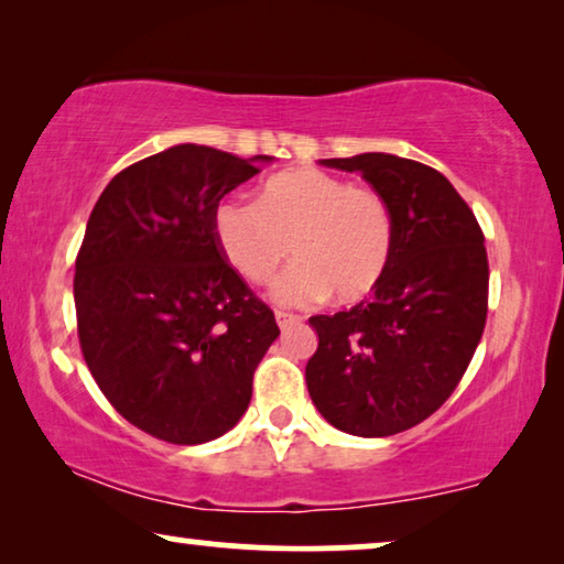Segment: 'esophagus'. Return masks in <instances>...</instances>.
<instances>
[{"label":"esophagus","instance_id":"34e87169","mask_svg":"<svg viewBox=\"0 0 564 564\" xmlns=\"http://www.w3.org/2000/svg\"><path fill=\"white\" fill-rule=\"evenodd\" d=\"M274 318H276V326H280L282 330L297 326V323L303 321V318H300V315H292V313H284V311H276Z\"/></svg>","mask_w":564,"mask_h":564}]
</instances>
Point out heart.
<instances>
[{"label": "heart", "mask_w": 564, "mask_h": 564, "mask_svg": "<svg viewBox=\"0 0 564 564\" xmlns=\"http://www.w3.org/2000/svg\"><path fill=\"white\" fill-rule=\"evenodd\" d=\"M215 243L246 282L264 284L297 259L274 288L282 305L367 297L388 272L395 226L380 192L354 187L321 169H290L264 182L257 199L228 197L213 215Z\"/></svg>", "instance_id": "1"}]
</instances>
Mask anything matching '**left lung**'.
Instances as JSON below:
<instances>
[{
	"label": "left lung",
	"mask_w": 564,
	"mask_h": 564,
	"mask_svg": "<svg viewBox=\"0 0 564 564\" xmlns=\"http://www.w3.org/2000/svg\"><path fill=\"white\" fill-rule=\"evenodd\" d=\"M361 174L390 205L395 243L372 297L313 315V405L351 436H392L452 395L488 315V253L473 210L436 169L392 153L321 159Z\"/></svg>",
	"instance_id": "8db88e82"
}]
</instances>
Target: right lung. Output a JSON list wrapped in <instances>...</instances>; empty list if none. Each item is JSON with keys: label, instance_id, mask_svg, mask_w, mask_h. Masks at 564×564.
<instances>
[{"label": "right lung", "instance_id": "obj_1", "mask_svg": "<svg viewBox=\"0 0 564 564\" xmlns=\"http://www.w3.org/2000/svg\"><path fill=\"white\" fill-rule=\"evenodd\" d=\"M269 161L172 145L122 169L89 215L74 276L84 359L115 411L169 444L234 429L280 336L213 234L220 199Z\"/></svg>", "mask_w": 564, "mask_h": 564}]
</instances>
